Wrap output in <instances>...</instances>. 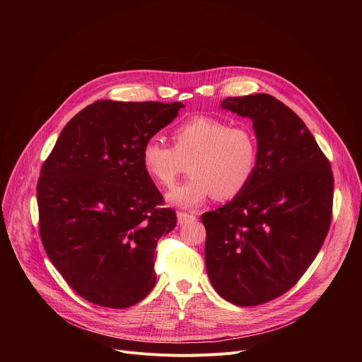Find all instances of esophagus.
Returning a JSON list of instances; mask_svg holds the SVG:
<instances>
[{
	"label": "esophagus",
	"mask_w": 362,
	"mask_h": 362,
	"mask_svg": "<svg viewBox=\"0 0 362 362\" xmlns=\"http://www.w3.org/2000/svg\"><path fill=\"white\" fill-rule=\"evenodd\" d=\"M196 216L194 215H190V214H186V212H177V223L183 225L189 221H194Z\"/></svg>",
	"instance_id": "obj_1"
}]
</instances>
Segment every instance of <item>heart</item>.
Listing matches in <instances>:
<instances>
[{
	"label": "heart",
	"mask_w": 362,
	"mask_h": 362,
	"mask_svg": "<svg viewBox=\"0 0 362 362\" xmlns=\"http://www.w3.org/2000/svg\"><path fill=\"white\" fill-rule=\"evenodd\" d=\"M173 147L158 139L141 147L146 175L162 187H170L189 163L190 179L166 196L179 208H196L216 196L228 200L239 196L252 182L259 165V143L246 126L211 116H196L172 132Z\"/></svg>",
	"instance_id": "obj_1"
}]
</instances>
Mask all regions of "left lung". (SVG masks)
Masks as SVG:
<instances>
[{
    "mask_svg": "<svg viewBox=\"0 0 362 362\" xmlns=\"http://www.w3.org/2000/svg\"><path fill=\"white\" fill-rule=\"evenodd\" d=\"M222 109L249 117L259 165L249 186L202 215L211 284L239 306L289 291L318 255L332 219L331 165L305 123L269 94L228 97Z\"/></svg>",
    "mask_w": 362,
    "mask_h": 362,
    "instance_id": "left-lung-1",
    "label": "left lung"
}]
</instances>
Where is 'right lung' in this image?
Wrapping results in <instances>:
<instances>
[{"instance_id":"obj_1","label":"right lung","mask_w":362,"mask_h":362,"mask_svg":"<svg viewBox=\"0 0 362 362\" xmlns=\"http://www.w3.org/2000/svg\"><path fill=\"white\" fill-rule=\"evenodd\" d=\"M182 103L100 100L60 133L37 183L49 261L86 300L129 308L156 284V246L176 226L146 175L141 147Z\"/></svg>"}]
</instances>
